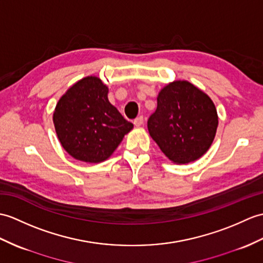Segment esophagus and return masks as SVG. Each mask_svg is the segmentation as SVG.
<instances>
[{"instance_id": "obj_1", "label": "esophagus", "mask_w": 263, "mask_h": 263, "mask_svg": "<svg viewBox=\"0 0 263 263\" xmlns=\"http://www.w3.org/2000/svg\"><path fill=\"white\" fill-rule=\"evenodd\" d=\"M143 117H139V118H137L136 120H134L133 121V123H134V125H136V126H141L142 124H143Z\"/></svg>"}]
</instances>
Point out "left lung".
Here are the masks:
<instances>
[{"mask_svg": "<svg viewBox=\"0 0 263 263\" xmlns=\"http://www.w3.org/2000/svg\"><path fill=\"white\" fill-rule=\"evenodd\" d=\"M217 111L211 97L187 81H175L158 94L157 109L148 120L150 137L170 161L193 162L214 141Z\"/></svg>", "mask_w": 263, "mask_h": 263, "instance_id": "left-lung-1", "label": "left lung"}]
</instances>
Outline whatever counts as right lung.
<instances>
[{
  "mask_svg": "<svg viewBox=\"0 0 263 263\" xmlns=\"http://www.w3.org/2000/svg\"><path fill=\"white\" fill-rule=\"evenodd\" d=\"M107 94L108 87L99 77L87 76L67 89L57 103L54 130L63 148L76 160L105 161L133 129Z\"/></svg>",
  "mask_w": 263,
  "mask_h": 263,
  "instance_id": "obj_1",
  "label": "right lung"
}]
</instances>
